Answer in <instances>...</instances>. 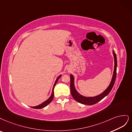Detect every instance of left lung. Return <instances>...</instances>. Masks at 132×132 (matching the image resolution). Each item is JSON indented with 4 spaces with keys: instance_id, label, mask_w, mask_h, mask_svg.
Wrapping results in <instances>:
<instances>
[{
    "instance_id": "left-lung-1",
    "label": "left lung",
    "mask_w": 132,
    "mask_h": 132,
    "mask_svg": "<svg viewBox=\"0 0 132 132\" xmlns=\"http://www.w3.org/2000/svg\"><path fill=\"white\" fill-rule=\"evenodd\" d=\"M113 55L114 57V71L112 75V77L111 79V81L110 82L109 87L107 88L106 90L100 94L93 97H86L80 94L76 90V89L75 87V78L73 75H70V78H71V82H70V89H71V93L72 97L73 99L77 101L78 103L84 104V105H92L96 104L98 103L99 101L101 100L103 98L107 96L109 93L111 92L112 88L113 87V85L114 82H115L116 77V70H117V57L116 55L114 53V50H113Z\"/></svg>"
}]
</instances>
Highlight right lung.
<instances>
[{
    "mask_svg": "<svg viewBox=\"0 0 132 132\" xmlns=\"http://www.w3.org/2000/svg\"><path fill=\"white\" fill-rule=\"evenodd\" d=\"M61 75L59 76V77L57 78V79H56V80H55V83H54V86H53V88L52 95H51V96L49 97V98L48 100H46V101H45L44 102V103H43L40 104V105H39L36 106H34V107H32V106H31L32 108H33V109H42V108H43L45 107V106H46L48 104H49L51 103V101H52L53 100V97H54V87H55V85H56L57 82L58 81L59 79L61 77Z\"/></svg>",
    "mask_w": 132,
    "mask_h": 132,
    "instance_id": "1",
    "label": "right lung"
}]
</instances>
